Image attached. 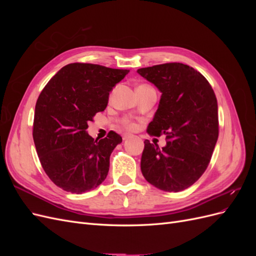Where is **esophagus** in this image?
<instances>
[{
  "label": "esophagus",
  "instance_id": "1",
  "mask_svg": "<svg viewBox=\"0 0 256 256\" xmlns=\"http://www.w3.org/2000/svg\"><path fill=\"white\" fill-rule=\"evenodd\" d=\"M129 138H131V136H130V134H122V140H124V141H125V140H128Z\"/></svg>",
  "mask_w": 256,
  "mask_h": 256
}]
</instances>
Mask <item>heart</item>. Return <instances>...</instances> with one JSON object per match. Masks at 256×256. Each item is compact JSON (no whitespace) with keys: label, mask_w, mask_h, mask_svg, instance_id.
Masks as SVG:
<instances>
[{"label":"heart","mask_w":256,"mask_h":256,"mask_svg":"<svg viewBox=\"0 0 256 256\" xmlns=\"http://www.w3.org/2000/svg\"><path fill=\"white\" fill-rule=\"evenodd\" d=\"M122 125L124 127H125V128L129 129V130H132V129H134V127H136L134 122L132 120H130L129 118H124V120H122Z\"/></svg>","instance_id":"heart-1"}]
</instances>
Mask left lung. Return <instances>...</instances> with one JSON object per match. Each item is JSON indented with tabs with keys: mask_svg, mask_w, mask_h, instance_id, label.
Segmentation results:
<instances>
[{
	"mask_svg": "<svg viewBox=\"0 0 256 256\" xmlns=\"http://www.w3.org/2000/svg\"><path fill=\"white\" fill-rule=\"evenodd\" d=\"M138 74L162 94L147 132L166 134V140L162 148L144 141L142 174L160 190L182 191L203 175L218 140L214 92L202 74L182 63L140 68Z\"/></svg>",
	"mask_w": 256,
	"mask_h": 256,
	"instance_id": "8db88e82",
	"label": "left lung"
}]
</instances>
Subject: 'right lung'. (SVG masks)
<instances>
[{"instance_id":"1","label":"right lung","mask_w":256,"mask_h":256,"mask_svg":"<svg viewBox=\"0 0 256 256\" xmlns=\"http://www.w3.org/2000/svg\"><path fill=\"white\" fill-rule=\"evenodd\" d=\"M128 69L72 63L54 74L35 106L33 138L46 174L58 187L81 193L97 188L108 175L110 156L122 138L114 131L94 140L88 122L102 112L110 92Z\"/></svg>"}]
</instances>
